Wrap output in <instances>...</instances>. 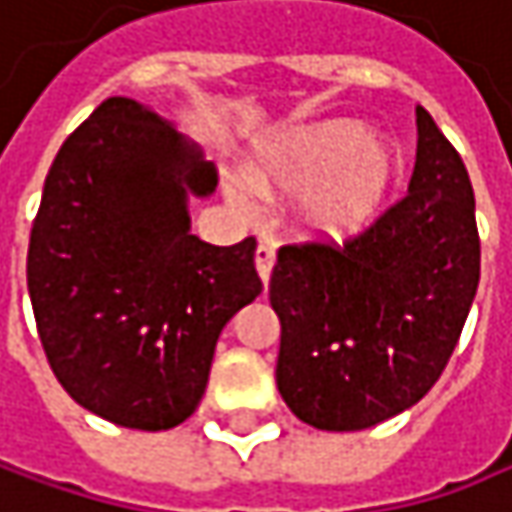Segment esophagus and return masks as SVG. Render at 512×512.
I'll return each instance as SVG.
<instances>
[{"mask_svg": "<svg viewBox=\"0 0 512 512\" xmlns=\"http://www.w3.org/2000/svg\"><path fill=\"white\" fill-rule=\"evenodd\" d=\"M274 262H276V250L271 244H259L256 247V271H259V279L268 285V279H271V271H274Z\"/></svg>", "mask_w": 512, "mask_h": 512, "instance_id": "obj_1", "label": "esophagus"}]
</instances>
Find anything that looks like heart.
Wrapping results in <instances>:
<instances>
[{
	"label": "heart",
	"instance_id": "1",
	"mask_svg": "<svg viewBox=\"0 0 512 512\" xmlns=\"http://www.w3.org/2000/svg\"><path fill=\"white\" fill-rule=\"evenodd\" d=\"M399 151L352 119H326L265 136L247 177H227V198L244 218H259L262 198H297L303 236L320 244L361 238L384 215L399 183Z\"/></svg>",
	"mask_w": 512,
	"mask_h": 512
}]
</instances>
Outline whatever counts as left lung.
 Listing matches in <instances>:
<instances>
[{"instance_id":"left-lung-1","label":"left lung","mask_w":512,"mask_h":512,"mask_svg":"<svg viewBox=\"0 0 512 512\" xmlns=\"http://www.w3.org/2000/svg\"><path fill=\"white\" fill-rule=\"evenodd\" d=\"M481 276L475 195L452 142L417 107L408 198L341 250L288 244L271 276L276 387L320 431L414 408L455 352Z\"/></svg>"}]
</instances>
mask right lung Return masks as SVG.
Returning <instances> with one entry per match:
<instances>
[{"instance_id":"obj_1","label":"right lung","mask_w":512,"mask_h":512,"mask_svg":"<svg viewBox=\"0 0 512 512\" xmlns=\"http://www.w3.org/2000/svg\"><path fill=\"white\" fill-rule=\"evenodd\" d=\"M215 165L157 110L113 95L57 151L28 294L63 390L95 417L168 431L195 414L221 329L262 294L256 241L192 236Z\"/></svg>"}]
</instances>
